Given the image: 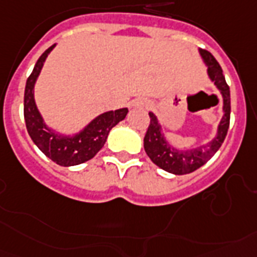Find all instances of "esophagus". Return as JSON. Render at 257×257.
<instances>
[{"mask_svg": "<svg viewBox=\"0 0 257 257\" xmlns=\"http://www.w3.org/2000/svg\"><path fill=\"white\" fill-rule=\"evenodd\" d=\"M133 105L137 106V107H144V109L150 107V102H148L147 99H137V101H134Z\"/></svg>", "mask_w": 257, "mask_h": 257, "instance_id": "1", "label": "esophagus"}]
</instances>
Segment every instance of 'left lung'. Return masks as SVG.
Masks as SVG:
<instances>
[{"instance_id": "8db88e82", "label": "left lung", "mask_w": 257, "mask_h": 257, "mask_svg": "<svg viewBox=\"0 0 257 257\" xmlns=\"http://www.w3.org/2000/svg\"><path fill=\"white\" fill-rule=\"evenodd\" d=\"M200 51L203 63L207 67V75L214 85L219 89L222 98H223V116L218 124L217 135L209 143L192 148V150H177L165 139L162 131V124L159 122L158 116L150 111V126L144 137V150L147 152L152 162L159 168L173 173V175H188L194 172L203 164H206L214 154L218 151L223 143L224 138L227 135L228 126H230V88H228L223 71L215 57L206 50Z\"/></svg>"}]
</instances>
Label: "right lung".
<instances>
[{"instance_id":"add662e5","label":"right lung","mask_w":257,"mask_h":257,"mask_svg":"<svg viewBox=\"0 0 257 257\" xmlns=\"http://www.w3.org/2000/svg\"><path fill=\"white\" fill-rule=\"evenodd\" d=\"M55 46L56 44L44 51L42 56L38 59L31 75L27 78L26 88H25L23 113H25L27 133L40 151L61 167H72V165H78L94 158L95 154L103 147L110 130L126 118L128 109L123 107V109L114 110V111L110 110V111L99 114L75 135H61L51 130L50 127L44 123L43 118L37 107L35 98H34V86L43 68L44 61L51 51L54 50Z\"/></svg>"}]
</instances>
